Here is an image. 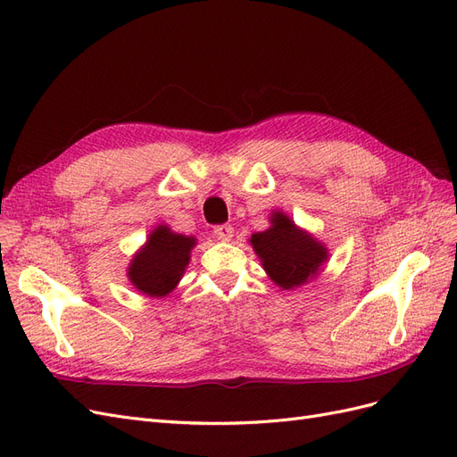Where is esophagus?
Here are the masks:
<instances>
[{
	"label": "esophagus",
	"mask_w": 457,
	"mask_h": 457,
	"mask_svg": "<svg viewBox=\"0 0 457 457\" xmlns=\"http://www.w3.org/2000/svg\"><path fill=\"white\" fill-rule=\"evenodd\" d=\"M213 234H215L217 240L227 242V240H230V238L234 237V228H232L230 225H217V227L213 228Z\"/></svg>",
	"instance_id": "34e87169"
}]
</instances>
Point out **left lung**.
Instances as JSON below:
<instances>
[{"mask_svg": "<svg viewBox=\"0 0 457 457\" xmlns=\"http://www.w3.org/2000/svg\"><path fill=\"white\" fill-rule=\"evenodd\" d=\"M272 227L252 237V245L270 278L284 289L305 284L328 259V252L299 230L284 213H274Z\"/></svg>", "mask_w": 457, "mask_h": 457, "instance_id": "left-lung-1", "label": "left lung"}]
</instances>
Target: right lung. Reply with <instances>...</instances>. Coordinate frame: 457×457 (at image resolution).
Listing matches in <instances>:
<instances>
[{
	"instance_id": "add662e5",
	"label": "right lung",
	"mask_w": 457,
	"mask_h": 457,
	"mask_svg": "<svg viewBox=\"0 0 457 457\" xmlns=\"http://www.w3.org/2000/svg\"><path fill=\"white\" fill-rule=\"evenodd\" d=\"M195 244L192 237L175 234L163 225L158 227L133 257L128 272L131 284L150 297L168 295L181 280Z\"/></svg>"
}]
</instances>
